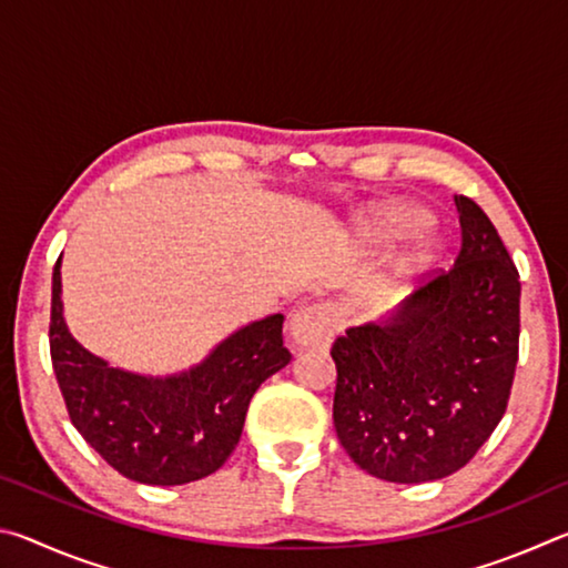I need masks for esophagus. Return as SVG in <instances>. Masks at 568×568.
Wrapping results in <instances>:
<instances>
[{
	"label": "esophagus",
	"instance_id": "esophagus-1",
	"mask_svg": "<svg viewBox=\"0 0 568 568\" xmlns=\"http://www.w3.org/2000/svg\"><path fill=\"white\" fill-rule=\"evenodd\" d=\"M291 335L301 348H325L335 335V313L331 305L313 303L293 313Z\"/></svg>",
	"mask_w": 568,
	"mask_h": 568
}]
</instances>
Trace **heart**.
Listing matches in <instances>:
<instances>
[{
	"label": "heart",
	"mask_w": 568,
	"mask_h": 568,
	"mask_svg": "<svg viewBox=\"0 0 568 568\" xmlns=\"http://www.w3.org/2000/svg\"><path fill=\"white\" fill-rule=\"evenodd\" d=\"M423 223H426V213L423 210L396 203L365 215L361 220V235L371 245H386L388 240L406 233V230H416ZM434 255L436 240L430 235H418L410 245H403L390 255V271L393 275H410L413 271H418V267L434 261Z\"/></svg>",
	"instance_id": "obj_1"
}]
</instances>
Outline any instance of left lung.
<instances>
[{
    "instance_id": "obj_1",
    "label": "left lung",
    "mask_w": 568,
    "mask_h": 568,
    "mask_svg": "<svg viewBox=\"0 0 568 568\" xmlns=\"http://www.w3.org/2000/svg\"><path fill=\"white\" fill-rule=\"evenodd\" d=\"M460 250L383 323L335 338L333 423L355 464L393 484L456 474L506 413L521 283L474 200L456 195Z\"/></svg>"
}]
</instances>
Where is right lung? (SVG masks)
<instances>
[{
	"label": "right lung",
	"instance_id": "right-lung-1",
	"mask_svg": "<svg viewBox=\"0 0 568 568\" xmlns=\"http://www.w3.org/2000/svg\"><path fill=\"white\" fill-rule=\"evenodd\" d=\"M60 263L52 273L50 355L72 426L138 484L182 486L215 474L237 446L253 393L291 361L283 315L235 331L180 376H138L84 351L67 331Z\"/></svg>",
	"mask_w": 568,
	"mask_h": 568
}]
</instances>
